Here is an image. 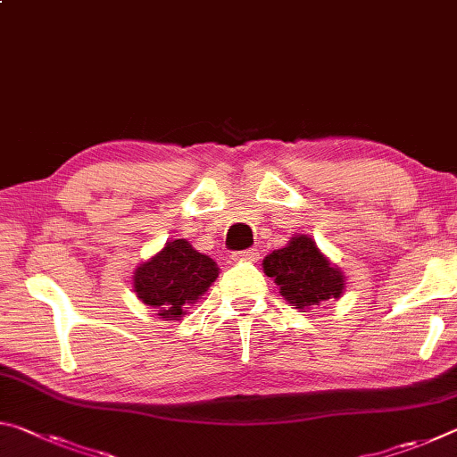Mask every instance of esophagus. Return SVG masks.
Masks as SVG:
<instances>
[{"instance_id": "34e87169", "label": "esophagus", "mask_w": 457, "mask_h": 457, "mask_svg": "<svg viewBox=\"0 0 457 457\" xmlns=\"http://www.w3.org/2000/svg\"><path fill=\"white\" fill-rule=\"evenodd\" d=\"M234 260H239V262H258L260 258V252L256 250V247H252V250H244V252H236L234 256H231Z\"/></svg>"}]
</instances>
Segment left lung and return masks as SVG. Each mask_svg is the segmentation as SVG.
Listing matches in <instances>:
<instances>
[{
	"label": "left lung",
	"mask_w": 457,
	"mask_h": 457,
	"mask_svg": "<svg viewBox=\"0 0 457 457\" xmlns=\"http://www.w3.org/2000/svg\"><path fill=\"white\" fill-rule=\"evenodd\" d=\"M264 274L274 278L280 294L292 306L306 312L327 300H338L345 292V274L324 256L314 239L306 234L290 237L280 250L268 253L262 262Z\"/></svg>",
	"instance_id": "obj_1"
}]
</instances>
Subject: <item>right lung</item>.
Masks as SVG:
<instances>
[{"instance_id": "obj_1", "label": "right lung", "mask_w": 457, "mask_h": 457, "mask_svg": "<svg viewBox=\"0 0 457 457\" xmlns=\"http://www.w3.org/2000/svg\"><path fill=\"white\" fill-rule=\"evenodd\" d=\"M218 276V264L187 239H169L163 250L137 266L133 290L159 319L181 320L185 308L195 304Z\"/></svg>"}]
</instances>
